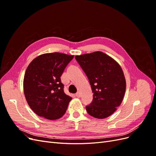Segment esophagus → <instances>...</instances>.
Listing matches in <instances>:
<instances>
[{"instance_id":"34e87169","label":"esophagus","mask_w":156,"mask_h":156,"mask_svg":"<svg viewBox=\"0 0 156 156\" xmlns=\"http://www.w3.org/2000/svg\"><path fill=\"white\" fill-rule=\"evenodd\" d=\"M75 96L77 98H80L81 97V93H80L79 92H77L76 94H75Z\"/></svg>"}]
</instances>
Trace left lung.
<instances>
[{
	"instance_id": "left-lung-1",
	"label": "left lung",
	"mask_w": 156,
	"mask_h": 156,
	"mask_svg": "<svg viewBox=\"0 0 156 156\" xmlns=\"http://www.w3.org/2000/svg\"><path fill=\"white\" fill-rule=\"evenodd\" d=\"M88 78L93 101L86 107L88 114L103 119L114 113L123 100L126 82L120 64L101 51L75 56Z\"/></svg>"
}]
</instances>
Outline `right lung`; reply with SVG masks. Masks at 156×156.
<instances>
[{
	"instance_id": "add662e5",
	"label": "right lung",
	"mask_w": 156,
	"mask_h": 156,
	"mask_svg": "<svg viewBox=\"0 0 156 156\" xmlns=\"http://www.w3.org/2000/svg\"><path fill=\"white\" fill-rule=\"evenodd\" d=\"M73 56L56 52L45 53L28 66L23 90L28 104L37 115L53 120L65 114L72 98L64 93L60 77Z\"/></svg>"
}]
</instances>
